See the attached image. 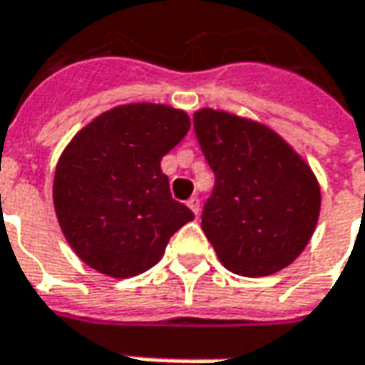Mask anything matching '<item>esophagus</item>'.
<instances>
[{"instance_id":"34e87169","label":"esophagus","mask_w":365,"mask_h":365,"mask_svg":"<svg viewBox=\"0 0 365 365\" xmlns=\"http://www.w3.org/2000/svg\"><path fill=\"white\" fill-rule=\"evenodd\" d=\"M187 205H188V209L195 212V215H199V211H200L199 197H190V199L187 200Z\"/></svg>"}]
</instances>
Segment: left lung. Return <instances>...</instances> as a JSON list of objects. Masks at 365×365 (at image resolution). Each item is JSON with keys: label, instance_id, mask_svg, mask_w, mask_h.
I'll return each mask as SVG.
<instances>
[{"label": "left lung", "instance_id": "left-lung-1", "mask_svg": "<svg viewBox=\"0 0 365 365\" xmlns=\"http://www.w3.org/2000/svg\"><path fill=\"white\" fill-rule=\"evenodd\" d=\"M195 132L215 173L202 231L225 267L265 277L291 265L319 219L314 170L269 126L229 112H195Z\"/></svg>", "mask_w": 365, "mask_h": 365}]
</instances>
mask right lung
I'll return each instance as SVG.
<instances>
[{"mask_svg":"<svg viewBox=\"0 0 365 365\" xmlns=\"http://www.w3.org/2000/svg\"><path fill=\"white\" fill-rule=\"evenodd\" d=\"M188 128L187 112L140 102L100 114L70 140L56 166L53 207L86 265L116 279L140 275L195 219L160 168Z\"/></svg>","mask_w":365,"mask_h":365,"instance_id":"1","label":"right lung"}]
</instances>
